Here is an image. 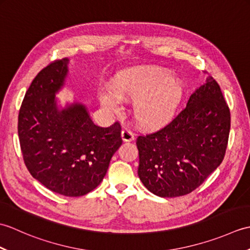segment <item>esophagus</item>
<instances>
[{"mask_svg":"<svg viewBox=\"0 0 250 250\" xmlns=\"http://www.w3.org/2000/svg\"><path fill=\"white\" fill-rule=\"evenodd\" d=\"M121 137L124 142H132L134 140V133L129 129H122L121 131Z\"/></svg>","mask_w":250,"mask_h":250,"instance_id":"esophagus-1","label":"esophagus"}]
</instances>
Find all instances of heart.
I'll list each match as a JSON object with an SVG mask.
<instances>
[{
	"label": "heart",
	"mask_w": 250,
	"mask_h": 250,
	"mask_svg": "<svg viewBox=\"0 0 250 250\" xmlns=\"http://www.w3.org/2000/svg\"><path fill=\"white\" fill-rule=\"evenodd\" d=\"M183 95L182 83L167 73L153 71L126 74L113 84V90L104 89L99 93L103 108L119 113L122 100H134L133 114L142 125L157 128L172 118Z\"/></svg>",
	"instance_id": "heart-1"
}]
</instances>
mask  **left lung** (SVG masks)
<instances>
[{"label":"left lung","instance_id":"obj_1","mask_svg":"<svg viewBox=\"0 0 250 250\" xmlns=\"http://www.w3.org/2000/svg\"><path fill=\"white\" fill-rule=\"evenodd\" d=\"M230 124L219 84L208 76L169 124L137 137L143 185L161 198L192 192L224 160Z\"/></svg>","mask_w":250,"mask_h":250}]
</instances>
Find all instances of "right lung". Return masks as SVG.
<instances>
[{"instance_id": "1", "label": "right lung", "mask_w": 250, "mask_h": 250, "mask_svg": "<svg viewBox=\"0 0 250 250\" xmlns=\"http://www.w3.org/2000/svg\"><path fill=\"white\" fill-rule=\"evenodd\" d=\"M70 60L51 62L33 79L21 104L18 135L26 168L46 188L82 196L102 182L110 159L122 144L121 126L93 124L79 102L58 106Z\"/></svg>"}]
</instances>
